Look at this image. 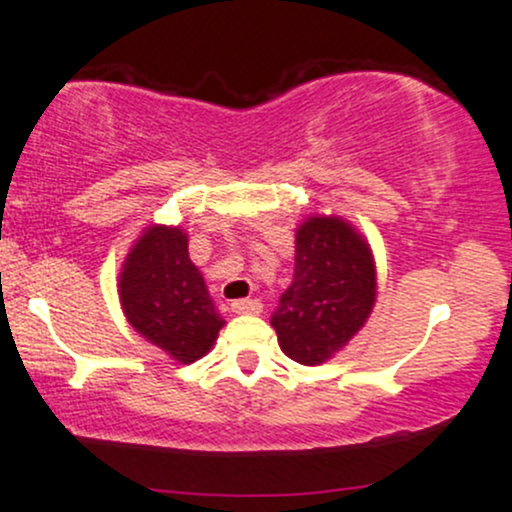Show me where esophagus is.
Instances as JSON below:
<instances>
[{
  "label": "esophagus",
  "mask_w": 512,
  "mask_h": 512,
  "mask_svg": "<svg viewBox=\"0 0 512 512\" xmlns=\"http://www.w3.org/2000/svg\"><path fill=\"white\" fill-rule=\"evenodd\" d=\"M230 311L238 313V316H255L262 311V303L257 299H240L230 303Z\"/></svg>",
  "instance_id": "esophagus-1"
}]
</instances>
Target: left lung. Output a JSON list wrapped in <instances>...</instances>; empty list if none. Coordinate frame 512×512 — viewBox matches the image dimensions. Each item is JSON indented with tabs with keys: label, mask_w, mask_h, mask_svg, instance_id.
<instances>
[{
	"label": "left lung",
	"mask_w": 512,
	"mask_h": 512,
	"mask_svg": "<svg viewBox=\"0 0 512 512\" xmlns=\"http://www.w3.org/2000/svg\"><path fill=\"white\" fill-rule=\"evenodd\" d=\"M376 301L372 247L338 216H311L296 228L294 282L272 313L279 347L316 367L367 323Z\"/></svg>",
	"instance_id": "left-lung-1"
}]
</instances>
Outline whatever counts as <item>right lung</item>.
Wrapping results in <instances>:
<instances>
[{"instance_id": "1", "label": "right lung", "mask_w": 512, "mask_h": 512, "mask_svg": "<svg viewBox=\"0 0 512 512\" xmlns=\"http://www.w3.org/2000/svg\"><path fill=\"white\" fill-rule=\"evenodd\" d=\"M119 299L136 333L179 364L204 357L226 325L204 277L189 260V238L182 228L143 230L123 260Z\"/></svg>"}]
</instances>
